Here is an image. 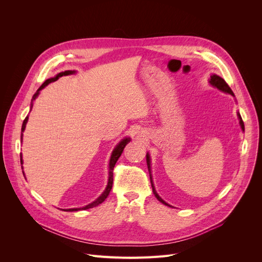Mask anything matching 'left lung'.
<instances>
[{
    "label": "left lung",
    "instance_id": "left-lung-1",
    "mask_svg": "<svg viewBox=\"0 0 262 262\" xmlns=\"http://www.w3.org/2000/svg\"><path fill=\"white\" fill-rule=\"evenodd\" d=\"M208 80H209V84H210L212 87H214V88H216V89H219V90H221L222 92L228 93V94L232 95L233 98H235V94H233L232 90L229 88V86L226 84V81H225L221 76H219V75H216V74H211V75H210V78H209ZM237 116H238V119H239V124H240V126H241V129L244 132V123H243V121H242V118H241V116H240L239 113H237ZM146 163H147V169H148V172H149L150 185H152V189H153L154 195H155L156 199H157L159 202H161L162 204H164L166 206H169V207H172L171 205H169L167 202H164V201L159 196V194L157 193V191H156V189H155L154 182H153V177H152V169H150V168H152V167H150V156H149L148 153H146Z\"/></svg>",
    "mask_w": 262,
    "mask_h": 262
}]
</instances>
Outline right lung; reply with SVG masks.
Wrapping results in <instances>:
<instances>
[{
	"instance_id": "obj_1",
	"label": "right lung",
	"mask_w": 262,
	"mask_h": 262,
	"mask_svg": "<svg viewBox=\"0 0 262 262\" xmlns=\"http://www.w3.org/2000/svg\"><path fill=\"white\" fill-rule=\"evenodd\" d=\"M76 73V71H72V70H67V71H64V72H60V73H58V74H56L55 75L54 77H51V78H48L42 85H41L40 87H39V89L36 91V93L33 95V99H32V102H31V110H32V108H33V102L38 98V95H39V93H40V91L42 90L43 88H46L50 82H53V81H55V80H57L59 77H61V76H67V75H72V74H75ZM27 121H29V116H27L25 119H24V121H23V124H22V128H21V142H22V140H23V132L25 130V127H26V123H27ZM130 137H125V138H123L117 145H116V147L114 148V150H113V153H112V156H110V159H109V167H108V183H107V186H106V188H105V190H104V192L103 193L96 199L95 201H93L92 203H90V204H88V205H86V206H84V207H81V208H70V209H61V210H64V211H78V210H86V209H89V208H93V207H95V206H98V205H100V204H102L105 200H106V198L108 196V194H109V192H110V190H112V188H113V183H114V168H115V164H116V162L118 161V159H119V157L121 156V154H122V152H123V149H124V147H125V145L128 143V142H130ZM21 164H23V159H22V154H21ZM23 175H24V172H23Z\"/></svg>"
}]
</instances>
